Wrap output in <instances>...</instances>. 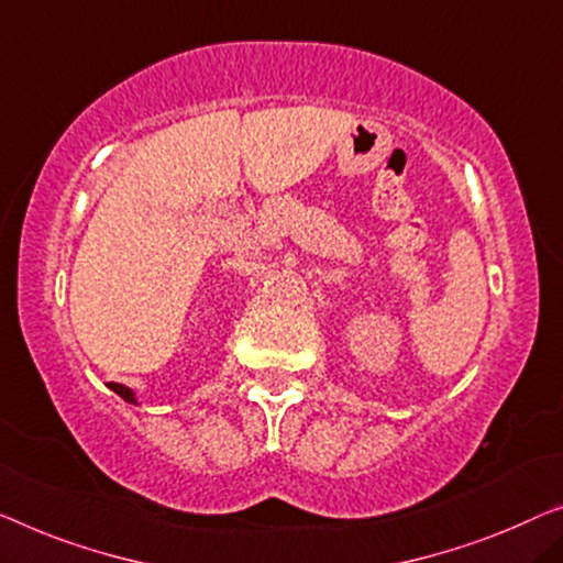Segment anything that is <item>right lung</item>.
<instances>
[{
  "instance_id": "obj_1",
  "label": "right lung",
  "mask_w": 563,
  "mask_h": 563,
  "mask_svg": "<svg viewBox=\"0 0 563 563\" xmlns=\"http://www.w3.org/2000/svg\"><path fill=\"white\" fill-rule=\"evenodd\" d=\"M108 389L119 394V397H121L123 401H129V405H139V401H136V394H133V389L123 387V384H115V382H111V384H108Z\"/></svg>"
}]
</instances>
